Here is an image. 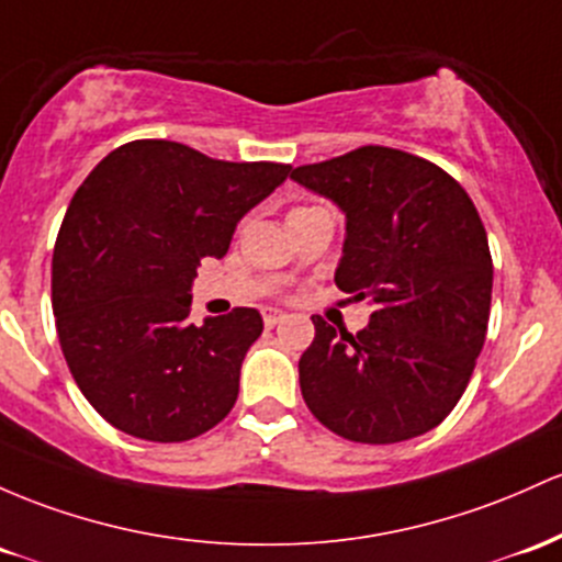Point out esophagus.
<instances>
[{"instance_id": "34e87169", "label": "esophagus", "mask_w": 562, "mask_h": 562, "mask_svg": "<svg viewBox=\"0 0 562 562\" xmlns=\"http://www.w3.org/2000/svg\"><path fill=\"white\" fill-rule=\"evenodd\" d=\"M282 319H285V314L282 312H277V310L263 312V325H267V328H274V325H280Z\"/></svg>"}]
</instances>
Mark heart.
<instances>
[{
  "instance_id": "1",
  "label": "heart",
  "mask_w": 562,
  "mask_h": 562,
  "mask_svg": "<svg viewBox=\"0 0 562 562\" xmlns=\"http://www.w3.org/2000/svg\"><path fill=\"white\" fill-rule=\"evenodd\" d=\"M301 211H312V207H295L293 213H301Z\"/></svg>"
}]
</instances>
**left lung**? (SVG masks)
I'll list each match as a JSON object with an SVG mask.
<instances>
[{"label": "left lung", "mask_w": 562, "mask_h": 562, "mask_svg": "<svg viewBox=\"0 0 562 562\" xmlns=\"http://www.w3.org/2000/svg\"><path fill=\"white\" fill-rule=\"evenodd\" d=\"M291 178L347 215L336 285L373 304L357 336L314 314L299 360L304 403L351 442L390 446L435 429L470 384L488 330L493 261L477 207L446 170L390 146L301 165Z\"/></svg>", "instance_id": "obj_1"}]
</instances>
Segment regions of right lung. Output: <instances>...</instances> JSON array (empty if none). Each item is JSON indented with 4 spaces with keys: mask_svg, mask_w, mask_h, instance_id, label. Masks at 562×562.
Segmentation results:
<instances>
[{
    "mask_svg": "<svg viewBox=\"0 0 562 562\" xmlns=\"http://www.w3.org/2000/svg\"><path fill=\"white\" fill-rule=\"evenodd\" d=\"M288 172L146 138L103 157L71 196L53 250L55 328L74 381L111 427L183 442L234 408L263 319L239 306L187 323L191 282Z\"/></svg>",
    "mask_w": 562,
    "mask_h": 562,
    "instance_id": "1",
    "label": "right lung"
}]
</instances>
